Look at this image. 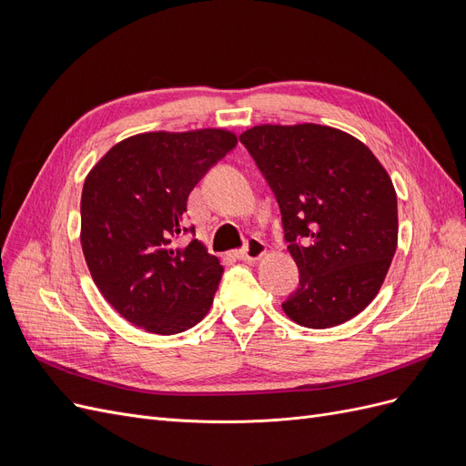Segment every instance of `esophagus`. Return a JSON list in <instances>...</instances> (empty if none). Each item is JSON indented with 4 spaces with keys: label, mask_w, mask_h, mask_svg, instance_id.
Masks as SVG:
<instances>
[{
    "label": "esophagus",
    "mask_w": 466,
    "mask_h": 466,
    "mask_svg": "<svg viewBox=\"0 0 466 466\" xmlns=\"http://www.w3.org/2000/svg\"><path fill=\"white\" fill-rule=\"evenodd\" d=\"M266 255V245L260 241V238H248L247 245L235 252V257L238 260H258Z\"/></svg>",
    "instance_id": "esophagus-1"
}]
</instances>
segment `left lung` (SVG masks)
<instances>
[{"label":"left lung","instance_id":"1","mask_svg":"<svg viewBox=\"0 0 466 466\" xmlns=\"http://www.w3.org/2000/svg\"><path fill=\"white\" fill-rule=\"evenodd\" d=\"M238 139L276 196L299 268L284 313L307 329L361 313L399 241L397 192L383 165L354 136L320 124H262Z\"/></svg>","mask_w":466,"mask_h":466}]
</instances>
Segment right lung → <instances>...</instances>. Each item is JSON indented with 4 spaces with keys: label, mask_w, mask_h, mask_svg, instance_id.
Returning <instances> with one entry per match:
<instances>
[{
    "label": "right lung",
    "mask_w": 466,
    "mask_h": 466,
    "mask_svg": "<svg viewBox=\"0 0 466 466\" xmlns=\"http://www.w3.org/2000/svg\"><path fill=\"white\" fill-rule=\"evenodd\" d=\"M237 146L221 128L137 134L110 147L81 192V247L103 298L136 327L178 334L214 303L223 266L192 238L177 247L188 194Z\"/></svg>",
    "instance_id": "1"
}]
</instances>
